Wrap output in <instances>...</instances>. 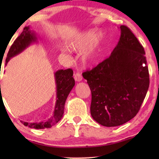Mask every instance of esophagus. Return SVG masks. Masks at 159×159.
<instances>
[{"label": "esophagus", "mask_w": 159, "mask_h": 159, "mask_svg": "<svg viewBox=\"0 0 159 159\" xmlns=\"http://www.w3.org/2000/svg\"><path fill=\"white\" fill-rule=\"evenodd\" d=\"M74 78H75V80L77 82H80V81H82V75L79 72L75 73V75H74Z\"/></svg>", "instance_id": "34e87169"}]
</instances>
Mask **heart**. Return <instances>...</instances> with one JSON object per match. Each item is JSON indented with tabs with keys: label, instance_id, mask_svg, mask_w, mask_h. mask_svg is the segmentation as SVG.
<instances>
[{
	"label": "heart",
	"instance_id": "heart-1",
	"mask_svg": "<svg viewBox=\"0 0 159 159\" xmlns=\"http://www.w3.org/2000/svg\"><path fill=\"white\" fill-rule=\"evenodd\" d=\"M103 38L104 33L101 30H98L95 33L93 30H89L69 41L67 43V46L72 51H82L86 47L82 54V61L84 64H90L95 61L96 51ZM68 51L66 48H62V52L64 53H67Z\"/></svg>",
	"mask_w": 159,
	"mask_h": 159
}]
</instances>
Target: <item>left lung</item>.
Masks as SVG:
<instances>
[{
  "label": "left lung",
  "mask_w": 159,
  "mask_h": 159,
  "mask_svg": "<svg viewBox=\"0 0 159 159\" xmlns=\"http://www.w3.org/2000/svg\"><path fill=\"white\" fill-rule=\"evenodd\" d=\"M108 58L82 73L92 94L91 116L100 125L116 127L134 118L149 88L144 48L127 26Z\"/></svg>",
  "instance_id": "1"
}]
</instances>
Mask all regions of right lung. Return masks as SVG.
<instances>
[{
    "label": "right lung",
    "mask_w": 159,
    "mask_h": 159,
    "mask_svg": "<svg viewBox=\"0 0 159 159\" xmlns=\"http://www.w3.org/2000/svg\"><path fill=\"white\" fill-rule=\"evenodd\" d=\"M36 40L35 34L30 30V27L24 28L23 32L16 39L8 51L7 58L6 59V65L11 58L22 52L32 43L35 42ZM54 75L56 84V102L53 116L48 121L39 123H28L21 121L25 126L34 129L51 128L61 119L64 114L65 102L69 93L75 86V81L73 78V71L71 69H67L65 70L60 69Z\"/></svg>",
    "instance_id": "obj_1"
}]
</instances>
